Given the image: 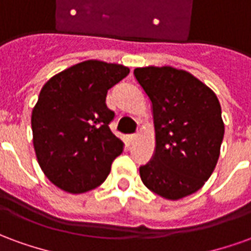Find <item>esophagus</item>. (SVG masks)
Returning <instances> with one entry per match:
<instances>
[{
    "label": "esophagus",
    "mask_w": 251,
    "mask_h": 251,
    "mask_svg": "<svg viewBox=\"0 0 251 251\" xmlns=\"http://www.w3.org/2000/svg\"><path fill=\"white\" fill-rule=\"evenodd\" d=\"M136 140H137V134H129V136H127V142H129V144H133Z\"/></svg>",
    "instance_id": "obj_1"
}]
</instances>
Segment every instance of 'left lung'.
<instances>
[{
    "label": "left lung",
    "instance_id": "obj_1",
    "mask_svg": "<svg viewBox=\"0 0 251 251\" xmlns=\"http://www.w3.org/2000/svg\"><path fill=\"white\" fill-rule=\"evenodd\" d=\"M134 76L152 102L156 149L140 167L154 194L179 200L200 189L214 172L225 134L215 93L184 70L142 67Z\"/></svg>",
    "mask_w": 251,
    "mask_h": 251
}]
</instances>
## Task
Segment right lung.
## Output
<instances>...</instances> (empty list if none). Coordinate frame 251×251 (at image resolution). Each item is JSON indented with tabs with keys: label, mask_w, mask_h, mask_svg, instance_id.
I'll list each match as a JSON object with an SVG mask.
<instances>
[{
	"label": "right lung",
	"mask_w": 251,
	"mask_h": 251,
	"mask_svg": "<svg viewBox=\"0 0 251 251\" xmlns=\"http://www.w3.org/2000/svg\"><path fill=\"white\" fill-rule=\"evenodd\" d=\"M129 72L121 64L86 60L41 88L30 120L33 147L44 175L63 191L97 188L124 151V142L109 127L114 111L107 109L106 95Z\"/></svg>",
	"instance_id": "1"
}]
</instances>
